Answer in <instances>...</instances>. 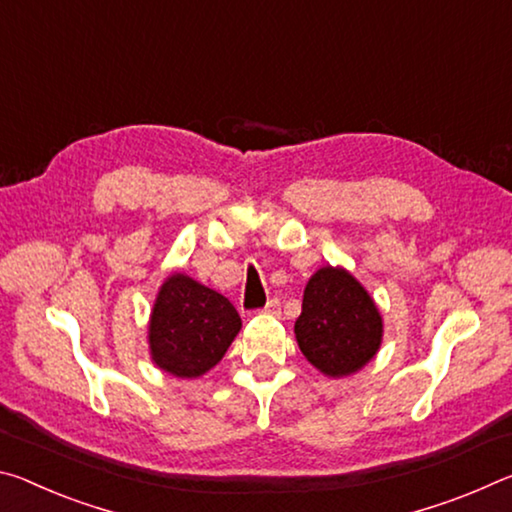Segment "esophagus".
<instances>
[{
	"label": "esophagus",
	"mask_w": 512,
	"mask_h": 512,
	"mask_svg": "<svg viewBox=\"0 0 512 512\" xmlns=\"http://www.w3.org/2000/svg\"><path fill=\"white\" fill-rule=\"evenodd\" d=\"M263 311L265 313H270V315H279L281 313V301L279 299H270V301H267V304H265V308H263Z\"/></svg>",
	"instance_id": "esophagus-1"
}]
</instances>
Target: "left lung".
Wrapping results in <instances>:
<instances>
[{"label":"left lung","instance_id":"obj_1","mask_svg":"<svg viewBox=\"0 0 512 512\" xmlns=\"http://www.w3.org/2000/svg\"><path fill=\"white\" fill-rule=\"evenodd\" d=\"M381 333V315L354 276L340 267H322L311 276L295 335L317 370L329 376L360 370L374 358Z\"/></svg>","mask_w":512,"mask_h":512}]
</instances>
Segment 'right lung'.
Here are the masks:
<instances>
[{
  "instance_id": "right-lung-1",
  "label": "right lung",
  "mask_w": 512,
  "mask_h": 512,
  "mask_svg": "<svg viewBox=\"0 0 512 512\" xmlns=\"http://www.w3.org/2000/svg\"><path fill=\"white\" fill-rule=\"evenodd\" d=\"M240 326L238 311L220 292L186 274H172L152 311V358L179 379L201 376L220 363Z\"/></svg>"
}]
</instances>
